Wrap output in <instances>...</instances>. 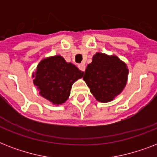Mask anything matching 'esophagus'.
Wrapping results in <instances>:
<instances>
[{"label":"esophagus","instance_id":"34e87169","mask_svg":"<svg viewBox=\"0 0 157 157\" xmlns=\"http://www.w3.org/2000/svg\"><path fill=\"white\" fill-rule=\"evenodd\" d=\"M78 67L81 69L82 71H85V70H86V66H85V64H84V63L78 64Z\"/></svg>","mask_w":157,"mask_h":157}]
</instances>
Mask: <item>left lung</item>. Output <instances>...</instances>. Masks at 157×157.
Segmentation results:
<instances>
[{
    "instance_id": "8db88e82",
    "label": "left lung",
    "mask_w": 157,
    "mask_h": 157,
    "mask_svg": "<svg viewBox=\"0 0 157 157\" xmlns=\"http://www.w3.org/2000/svg\"><path fill=\"white\" fill-rule=\"evenodd\" d=\"M128 72L126 64L117 56L97 53L86 67L83 79L96 99L107 103L121 93Z\"/></svg>"
}]
</instances>
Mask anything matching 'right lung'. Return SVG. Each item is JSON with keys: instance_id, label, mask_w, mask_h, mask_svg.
Returning a JSON list of instances; mask_svg holds the SVG:
<instances>
[{"instance_id": "obj_1", "label": "right lung", "mask_w": 157, "mask_h": 157, "mask_svg": "<svg viewBox=\"0 0 157 157\" xmlns=\"http://www.w3.org/2000/svg\"><path fill=\"white\" fill-rule=\"evenodd\" d=\"M84 72L63 57L56 55L40 62L33 83L42 97L54 104H62L68 98L74 81L81 78Z\"/></svg>"}]
</instances>
